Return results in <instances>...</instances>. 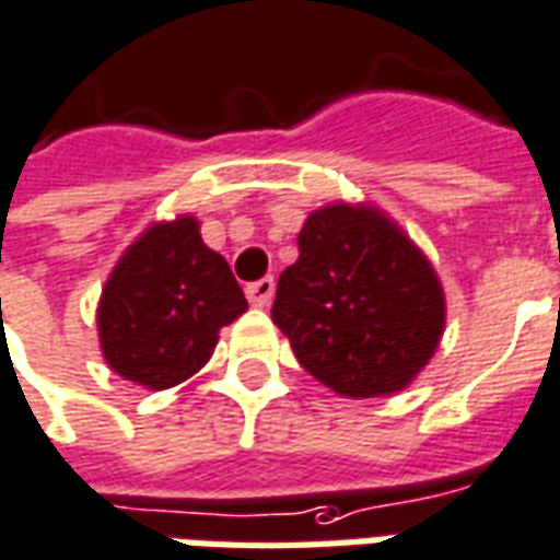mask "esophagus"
<instances>
[{"instance_id":"obj_1","label":"esophagus","mask_w":560,"mask_h":560,"mask_svg":"<svg viewBox=\"0 0 560 560\" xmlns=\"http://www.w3.org/2000/svg\"><path fill=\"white\" fill-rule=\"evenodd\" d=\"M273 289H277L273 277H261V280H256V283H249L247 287L249 304H256V307H268L273 299Z\"/></svg>"}]
</instances>
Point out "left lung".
Returning <instances> with one entry per match:
<instances>
[{
  "label": "left lung",
  "instance_id": "8db88e82",
  "mask_svg": "<svg viewBox=\"0 0 560 560\" xmlns=\"http://www.w3.org/2000/svg\"><path fill=\"white\" fill-rule=\"evenodd\" d=\"M271 316L323 386L376 398L425 368L446 307L410 237L376 210L331 205L301 229L299 261L280 273Z\"/></svg>",
  "mask_w": 560,
  "mask_h": 560
}]
</instances>
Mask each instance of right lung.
Returning <instances> with one entry per match:
<instances>
[{"label":"right lung","instance_id":"obj_1","mask_svg":"<svg viewBox=\"0 0 560 560\" xmlns=\"http://www.w3.org/2000/svg\"><path fill=\"white\" fill-rule=\"evenodd\" d=\"M244 311L229 261L205 247L192 217H180L144 232L110 273L98 301L102 352L138 386H177Z\"/></svg>","mask_w":560,"mask_h":560}]
</instances>
